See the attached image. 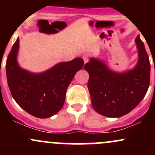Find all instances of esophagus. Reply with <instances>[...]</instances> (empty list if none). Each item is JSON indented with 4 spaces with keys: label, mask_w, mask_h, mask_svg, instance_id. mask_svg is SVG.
Listing matches in <instances>:
<instances>
[{
    "label": "esophagus",
    "mask_w": 155,
    "mask_h": 155,
    "mask_svg": "<svg viewBox=\"0 0 155 155\" xmlns=\"http://www.w3.org/2000/svg\"><path fill=\"white\" fill-rule=\"evenodd\" d=\"M82 58H83V60H84V63H87V61H88V56H87V54H83V56H82Z\"/></svg>",
    "instance_id": "esophagus-1"
}]
</instances>
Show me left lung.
<instances>
[{
  "label": "left lung",
  "instance_id": "left-lung-1",
  "mask_svg": "<svg viewBox=\"0 0 155 155\" xmlns=\"http://www.w3.org/2000/svg\"><path fill=\"white\" fill-rule=\"evenodd\" d=\"M138 63L123 73L111 70L104 62L91 58L84 66L89 74L87 87L91 105L97 113L119 118L133 110L144 98L149 87V58L140 35L135 40Z\"/></svg>",
  "mask_w": 155,
  "mask_h": 155
}]
</instances>
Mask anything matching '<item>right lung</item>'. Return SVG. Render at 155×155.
<instances>
[{
    "mask_svg": "<svg viewBox=\"0 0 155 155\" xmlns=\"http://www.w3.org/2000/svg\"><path fill=\"white\" fill-rule=\"evenodd\" d=\"M18 37L6 63L7 83L12 97L20 107L37 118L55 115L63 107L67 89L75 74L83 68V59L61 62L43 73H33L18 65Z\"/></svg>",
    "mask_w": 155,
    "mask_h": 155,
    "instance_id": "right-lung-1",
    "label": "right lung"
}]
</instances>
